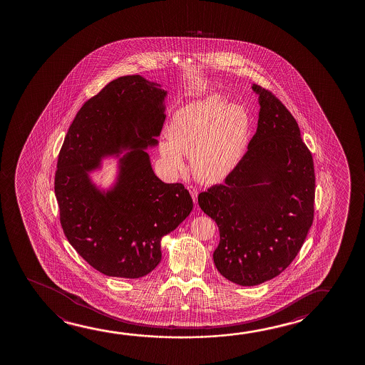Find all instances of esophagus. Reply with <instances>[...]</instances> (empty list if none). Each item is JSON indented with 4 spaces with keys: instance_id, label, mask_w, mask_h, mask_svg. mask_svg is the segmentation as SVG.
Returning a JSON list of instances; mask_svg holds the SVG:
<instances>
[{
    "instance_id": "1",
    "label": "esophagus",
    "mask_w": 365,
    "mask_h": 365,
    "mask_svg": "<svg viewBox=\"0 0 365 365\" xmlns=\"http://www.w3.org/2000/svg\"><path fill=\"white\" fill-rule=\"evenodd\" d=\"M188 190H190V195H192V198H193V202L197 203V195H198V190L193 187V185H188Z\"/></svg>"
}]
</instances>
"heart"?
<instances>
[{
	"label": "heart",
	"mask_w": 365,
	"mask_h": 365,
	"mask_svg": "<svg viewBox=\"0 0 365 365\" xmlns=\"http://www.w3.org/2000/svg\"><path fill=\"white\" fill-rule=\"evenodd\" d=\"M250 120L242 105H227L220 96L190 102L175 112L167 130L168 140L160 145L168 170H185L183 155H190L195 178L213 183L235 170L245 155Z\"/></svg>",
	"instance_id": "obj_1"
}]
</instances>
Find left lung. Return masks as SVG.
Returning <instances> with one entry per match:
<instances>
[{
  "mask_svg": "<svg viewBox=\"0 0 365 365\" xmlns=\"http://www.w3.org/2000/svg\"><path fill=\"white\" fill-rule=\"evenodd\" d=\"M259 118L248 150L223 185L198 195L220 230L217 269L252 287L279 275L304 243L314 217L312 153L294 117L272 92L253 85Z\"/></svg>",
  "mask_w": 365,
  "mask_h": 365,
  "instance_id": "1",
  "label": "left lung"
}]
</instances>
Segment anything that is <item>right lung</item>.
<instances>
[{"instance_id": "obj_1", "label": "right lung", "mask_w": 365, "mask_h": 365, "mask_svg": "<svg viewBox=\"0 0 365 365\" xmlns=\"http://www.w3.org/2000/svg\"><path fill=\"white\" fill-rule=\"evenodd\" d=\"M165 97L160 85L140 75L112 81L82 106L58 155L55 193L66 238L110 277L150 273L162 259L160 240L193 208L185 185L155 175L145 150L158 143ZM112 155L119 158V175L110 189L101 190L89 173Z\"/></svg>"}]
</instances>
